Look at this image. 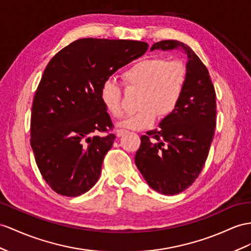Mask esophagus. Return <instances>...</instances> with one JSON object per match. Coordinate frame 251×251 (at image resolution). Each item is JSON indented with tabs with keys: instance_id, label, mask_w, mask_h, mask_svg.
<instances>
[{
	"instance_id": "1",
	"label": "esophagus",
	"mask_w": 251,
	"mask_h": 251,
	"mask_svg": "<svg viewBox=\"0 0 251 251\" xmlns=\"http://www.w3.org/2000/svg\"><path fill=\"white\" fill-rule=\"evenodd\" d=\"M128 131L127 130H125V129H119V130H117V136L118 137H122V136H124L125 133H127Z\"/></svg>"
}]
</instances>
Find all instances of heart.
<instances>
[{"mask_svg":"<svg viewBox=\"0 0 251 251\" xmlns=\"http://www.w3.org/2000/svg\"><path fill=\"white\" fill-rule=\"evenodd\" d=\"M128 89L141 91L138 100L140 110L121 123L131 129H145L159 119L174 112L184 93L188 70L179 60L168 61L162 57H151L136 62L122 75ZM100 100L114 118L124 114L122 88L113 79H107L100 88Z\"/></svg>","mask_w":251,"mask_h":251,"instance_id":"1","label":"heart"}]
</instances>
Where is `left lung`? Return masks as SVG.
Returning <instances> with one entry per match:
<instances>
[{
    "mask_svg": "<svg viewBox=\"0 0 251 251\" xmlns=\"http://www.w3.org/2000/svg\"><path fill=\"white\" fill-rule=\"evenodd\" d=\"M153 50H182L188 81L176 110L158 129L141 137L134 162L152 190L175 195L196 180L208 158L216 126V94L207 68L187 44L162 40L152 44Z\"/></svg>",
    "mask_w": 251,
    "mask_h": 251,
    "instance_id": "8db88e82",
    "label": "left lung"
}]
</instances>
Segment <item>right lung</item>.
<instances>
[{"instance_id":"right-lung-1","label":"right lung","mask_w":251,"mask_h":251,"mask_svg":"<svg viewBox=\"0 0 251 251\" xmlns=\"http://www.w3.org/2000/svg\"><path fill=\"white\" fill-rule=\"evenodd\" d=\"M147 49L142 41L83 38L49 62L31 107L30 146L43 179L57 194L79 196L98 182L115 139L100 100L101 85ZM96 132L108 133L100 137Z\"/></svg>"}]
</instances>
